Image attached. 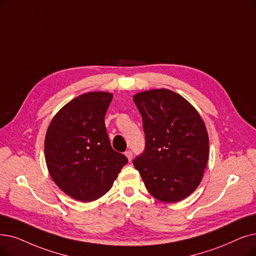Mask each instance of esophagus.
<instances>
[{"instance_id":"34e87169","label":"esophagus","mask_w":256,"mask_h":256,"mask_svg":"<svg viewBox=\"0 0 256 256\" xmlns=\"http://www.w3.org/2000/svg\"><path fill=\"white\" fill-rule=\"evenodd\" d=\"M124 154L126 156V158L128 159V161H130V160L132 159V152L130 150H126V152H124Z\"/></svg>"}]
</instances>
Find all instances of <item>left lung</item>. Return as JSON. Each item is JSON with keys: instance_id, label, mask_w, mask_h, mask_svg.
Here are the masks:
<instances>
[{"instance_id": "8db88e82", "label": "left lung", "mask_w": 256, "mask_h": 256, "mask_svg": "<svg viewBox=\"0 0 256 256\" xmlns=\"http://www.w3.org/2000/svg\"><path fill=\"white\" fill-rule=\"evenodd\" d=\"M146 148L134 159L148 192L165 203L190 196L201 183L209 156L203 119L184 97L168 88L137 93Z\"/></svg>"}]
</instances>
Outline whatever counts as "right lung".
<instances>
[{
    "label": "right lung",
    "instance_id": "obj_1",
    "mask_svg": "<svg viewBox=\"0 0 256 256\" xmlns=\"http://www.w3.org/2000/svg\"><path fill=\"white\" fill-rule=\"evenodd\" d=\"M113 99L108 92H88L62 106L45 138L49 174L60 190L77 201L106 194L128 163L110 146L104 116Z\"/></svg>",
    "mask_w": 256,
    "mask_h": 256
}]
</instances>
